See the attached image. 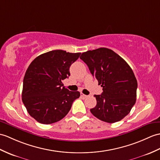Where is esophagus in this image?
I'll return each instance as SVG.
<instances>
[{
  "mask_svg": "<svg viewBox=\"0 0 160 160\" xmlns=\"http://www.w3.org/2000/svg\"><path fill=\"white\" fill-rule=\"evenodd\" d=\"M80 95H81V97L82 98H87L88 97V95H84V94H83V93H82V92H81V93H80Z\"/></svg>",
  "mask_w": 160,
  "mask_h": 160,
  "instance_id": "obj_1",
  "label": "esophagus"
}]
</instances>
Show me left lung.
<instances>
[{"mask_svg":"<svg viewBox=\"0 0 160 160\" xmlns=\"http://www.w3.org/2000/svg\"><path fill=\"white\" fill-rule=\"evenodd\" d=\"M80 58L103 87L102 95H94L97 105L91 112L110 123L122 119L136 100L138 83L132 68L119 55L106 48L88 50Z\"/></svg>","mask_w":160,"mask_h":160,"instance_id":"left-lung-1","label":"left lung"}]
</instances>
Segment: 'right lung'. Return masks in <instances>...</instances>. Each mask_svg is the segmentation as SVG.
Returning a JSON list of instances; mask_svg holds the SVG:
<instances>
[{
	"instance_id": "obj_1",
	"label": "right lung",
	"mask_w": 160,
	"mask_h": 160,
	"mask_svg": "<svg viewBox=\"0 0 160 160\" xmlns=\"http://www.w3.org/2000/svg\"><path fill=\"white\" fill-rule=\"evenodd\" d=\"M80 54L50 51L38 56L28 66L22 99L28 114L40 123L52 124L61 120L74 100L79 98L80 92L69 91L62 80L70 76V66Z\"/></svg>"
}]
</instances>
